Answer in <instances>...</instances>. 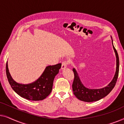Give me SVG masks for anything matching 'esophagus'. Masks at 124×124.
<instances>
[{"instance_id":"esophagus-1","label":"esophagus","mask_w":124,"mask_h":124,"mask_svg":"<svg viewBox=\"0 0 124 124\" xmlns=\"http://www.w3.org/2000/svg\"><path fill=\"white\" fill-rule=\"evenodd\" d=\"M69 62L68 61H64L63 62H62V69H65L66 67H67V65H68Z\"/></svg>"}]
</instances>
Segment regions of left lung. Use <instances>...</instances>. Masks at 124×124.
<instances>
[{"instance_id": "8db88e82", "label": "left lung", "mask_w": 124, "mask_h": 124, "mask_svg": "<svg viewBox=\"0 0 124 124\" xmlns=\"http://www.w3.org/2000/svg\"><path fill=\"white\" fill-rule=\"evenodd\" d=\"M113 48L116 57V70L113 79L106 87L98 89H88L81 82L76 69L74 68L73 69L74 75L73 82L72 84L73 91L74 95L79 100L86 102H92L99 101L107 95L114 88L117 82L119 72V58L117 52L113 45Z\"/></svg>"}]
</instances>
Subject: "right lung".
<instances>
[{
  "label": "right lung",
  "mask_w": 124,
  "mask_h": 124,
  "mask_svg": "<svg viewBox=\"0 0 124 124\" xmlns=\"http://www.w3.org/2000/svg\"><path fill=\"white\" fill-rule=\"evenodd\" d=\"M61 67V63L47 66L37 81L26 85L18 84L13 80L9 72L7 62L6 64V74L11 87L20 96L30 101H42L48 96L51 92L54 79L59 73Z\"/></svg>",
  "instance_id": "add662e5"
}]
</instances>
